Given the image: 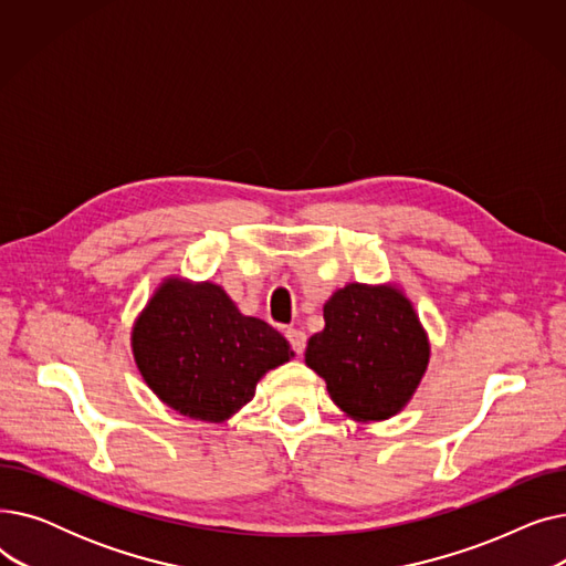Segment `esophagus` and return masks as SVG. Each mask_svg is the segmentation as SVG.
<instances>
[{"instance_id": "esophagus-1", "label": "esophagus", "mask_w": 566, "mask_h": 566, "mask_svg": "<svg viewBox=\"0 0 566 566\" xmlns=\"http://www.w3.org/2000/svg\"><path fill=\"white\" fill-rule=\"evenodd\" d=\"M284 335H286V339H289V344H291V348H293L295 355H303V353H305L307 335H305L303 331H298V328H286Z\"/></svg>"}]
</instances>
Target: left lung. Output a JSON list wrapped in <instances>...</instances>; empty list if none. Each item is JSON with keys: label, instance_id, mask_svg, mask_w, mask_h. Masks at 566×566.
Here are the masks:
<instances>
[{"label": "left lung", "instance_id": "obj_1", "mask_svg": "<svg viewBox=\"0 0 566 566\" xmlns=\"http://www.w3.org/2000/svg\"><path fill=\"white\" fill-rule=\"evenodd\" d=\"M325 328L310 337L305 363L353 420L397 415L429 365V339L410 301L392 286L348 284L323 305Z\"/></svg>", "mask_w": 566, "mask_h": 566}]
</instances>
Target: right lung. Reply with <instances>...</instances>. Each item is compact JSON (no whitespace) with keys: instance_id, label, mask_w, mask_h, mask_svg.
<instances>
[{"instance_id":"right-lung-1","label":"right lung","mask_w":566,"mask_h":566,"mask_svg":"<svg viewBox=\"0 0 566 566\" xmlns=\"http://www.w3.org/2000/svg\"><path fill=\"white\" fill-rule=\"evenodd\" d=\"M144 380L169 408L222 422L254 397L256 380L293 358L289 342L261 318L243 316L211 282L167 280L133 328Z\"/></svg>"}]
</instances>
